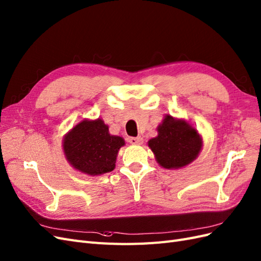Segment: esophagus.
I'll list each match as a JSON object with an SVG mask.
<instances>
[{
	"mask_svg": "<svg viewBox=\"0 0 261 261\" xmlns=\"http://www.w3.org/2000/svg\"><path fill=\"white\" fill-rule=\"evenodd\" d=\"M128 141H129V144H132V145H141V144L144 143L143 138H141L140 136H138V137H129Z\"/></svg>",
	"mask_w": 261,
	"mask_h": 261,
	"instance_id": "esophagus-1",
	"label": "esophagus"
}]
</instances>
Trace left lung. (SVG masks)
<instances>
[{"label":"left lung","instance_id":"obj_1","mask_svg":"<svg viewBox=\"0 0 261 261\" xmlns=\"http://www.w3.org/2000/svg\"><path fill=\"white\" fill-rule=\"evenodd\" d=\"M158 136L148 141L155 160L164 169H180L192 163L202 148V138L185 120L165 115Z\"/></svg>","mask_w":261,"mask_h":261}]
</instances>
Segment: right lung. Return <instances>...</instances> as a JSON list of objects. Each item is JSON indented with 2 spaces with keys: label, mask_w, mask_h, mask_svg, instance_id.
Wrapping results in <instances>:
<instances>
[{
  "label": "right lung",
  "mask_w": 261,
  "mask_h": 261,
  "mask_svg": "<svg viewBox=\"0 0 261 261\" xmlns=\"http://www.w3.org/2000/svg\"><path fill=\"white\" fill-rule=\"evenodd\" d=\"M124 145V139L111 135L101 118L82 121L63 139V150L69 164L91 176L113 171L118 150Z\"/></svg>",
  "instance_id": "right-lung-1"
}]
</instances>
